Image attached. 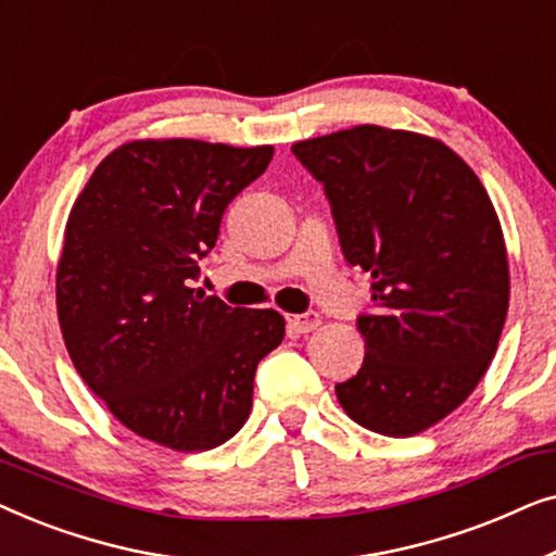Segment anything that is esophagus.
I'll return each instance as SVG.
<instances>
[{
  "mask_svg": "<svg viewBox=\"0 0 556 556\" xmlns=\"http://www.w3.org/2000/svg\"><path fill=\"white\" fill-rule=\"evenodd\" d=\"M318 324H321V316L316 314V311H306V314H295V316H288V326L295 333H308L318 329Z\"/></svg>",
  "mask_w": 556,
  "mask_h": 556,
  "instance_id": "obj_1",
  "label": "esophagus"
}]
</instances>
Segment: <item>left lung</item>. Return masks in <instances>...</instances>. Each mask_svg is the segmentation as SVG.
<instances>
[{
	"label": "left lung",
	"instance_id": "obj_1",
	"mask_svg": "<svg viewBox=\"0 0 556 556\" xmlns=\"http://www.w3.org/2000/svg\"><path fill=\"white\" fill-rule=\"evenodd\" d=\"M349 265L371 276L362 369L337 384L362 428L409 438L463 405L496 354L508 261L481 179L443 141L354 126L293 143Z\"/></svg>",
	"mask_w": 556,
	"mask_h": 556
}]
</instances>
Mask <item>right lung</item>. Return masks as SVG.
<instances>
[{"label":"right lung","mask_w":556,"mask_h":556,"mask_svg":"<svg viewBox=\"0 0 556 556\" xmlns=\"http://www.w3.org/2000/svg\"><path fill=\"white\" fill-rule=\"evenodd\" d=\"M273 147L131 141L98 164L65 227L58 318L96 397L136 435L210 451L245 425L255 369L286 333L273 308L194 291L235 197Z\"/></svg>","instance_id":"add662e5"}]
</instances>
